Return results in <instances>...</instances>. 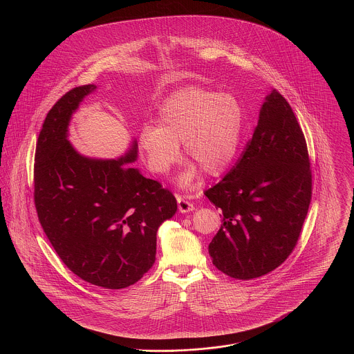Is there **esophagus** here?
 Masks as SVG:
<instances>
[{"label":"esophagus","instance_id":"34e87169","mask_svg":"<svg viewBox=\"0 0 354 354\" xmlns=\"http://www.w3.org/2000/svg\"><path fill=\"white\" fill-rule=\"evenodd\" d=\"M176 201H178L179 211H180V212H183V214L195 209L194 203L191 202V201L188 199V196H185V195H176Z\"/></svg>","mask_w":354,"mask_h":354}]
</instances>
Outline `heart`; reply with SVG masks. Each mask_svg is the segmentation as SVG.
Wrapping results in <instances>:
<instances>
[{
  "label": "heart",
  "mask_w": 354,
  "mask_h": 354,
  "mask_svg": "<svg viewBox=\"0 0 354 354\" xmlns=\"http://www.w3.org/2000/svg\"><path fill=\"white\" fill-rule=\"evenodd\" d=\"M156 122L145 124L138 136L139 149L152 172H169L179 160V145L183 143L185 158L191 165L218 176L235 158L243 109L230 94L185 87L162 103ZM195 175L196 169L189 167L180 176V185H191Z\"/></svg>",
  "instance_id": "heart-1"
}]
</instances>
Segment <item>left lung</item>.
I'll list each match as a JSON object with an SVG mask.
<instances>
[{"label": "left lung", "instance_id": "obj_1", "mask_svg": "<svg viewBox=\"0 0 354 354\" xmlns=\"http://www.w3.org/2000/svg\"><path fill=\"white\" fill-rule=\"evenodd\" d=\"M204 195L221 209L208 252L223 273L256 279L295 250L312 199V169L303 130L276 88L235 166Z\"/></svg>", "mask_w": 354, "mask_h": 354}]
</instances>
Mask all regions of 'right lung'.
Segmentation results:
<instances>
[{"instance_id":"obj_1","label":"right lung","mask_w":354,"mask_h":354,"mask_svg":"<svg viewBox=\"0 0 354 354\" xmlns=\"http://www.w3.org/2000/svg\"><path fill=\"white\" fill-rule=\"evenodd\" d=\"M71 88L48 113L38 135L34 162V204L57 254L74 274L93 286L122 289L150 270L156 231L176 212L172 192L126 163L124 158L90 159L68 140L71 114L95 90Z\"/></svg>"}]
</instances>
